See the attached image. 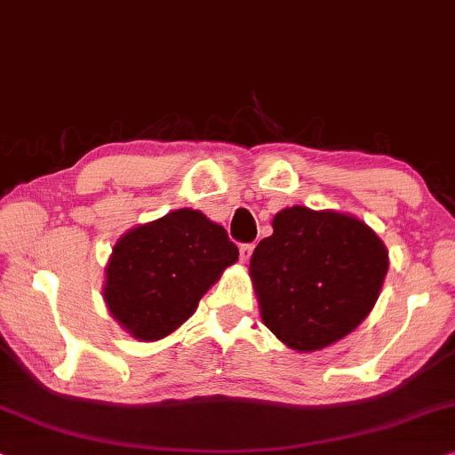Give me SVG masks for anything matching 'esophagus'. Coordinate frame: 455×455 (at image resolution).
<instances>
[{"label": "esophagus", "mask_w": 455, "mask_h": 455, "mask_svg": "<svg viewBox=\"0 0 455 455\" xmlns=\"http://www.w3.org/2000/svg\"><path fill=\"white\" fill-rule=\"evenodd\" d=\"M252 250H254V243H240V260L248 262L250 256H252Z\"/></svg>", "instance_id": "esophagus-1"}]
</instances>
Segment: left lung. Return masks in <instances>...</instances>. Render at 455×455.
<instances>
[{
	"label": "left lung",
	"instance_id": "8db88e82",
	"mask_svg": "<svg viewBox=\"0 0 455 455\" xmlns=\"http://www.w3.org/2000/svg\"><path fill=\"white\" fill-rule=\"evenodd\" d=\"M387 250L357 217L295 205L275 215L273 235L250 259L268 331L299 353L353 332L371 312L387 273Z\"/></svg>",
	"mask_w": 455,
	"mask_h": 455
}]
</instances>
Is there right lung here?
<instances>
[{
  "instance_id": "1",
  "label": "right lung",
  "mask_w": 455,
  "mask_h": 455,
  "mask_svg": "<svg viewBox=\"0 0 455 455\" xmlns=\"http://www.w3.org/2000/svg\"><path fill=\"white\" fill-rule=\"evenodd\" d=\"M235 260L238 248L220 223L195 209H176L118 238L102 295L131 337L160 340L195 314Z\"/></svg>"
}]
</instances>
